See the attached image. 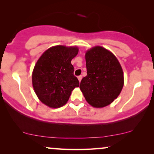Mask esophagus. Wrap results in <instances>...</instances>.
Returning a JSON list of instances; mask_svg holds the SVG:
<instances>
[{"mask_svg":"<svg viewBox=\"0 0 154 154\" xmlns=\"http://www.w3.org/2000/svg\"><path fill=\"white\" fill-rule=\"evenodd\" d=\"M77 78H78V79H79V82H81L82 79V75H79V76H78V77H77Z\"/></svg>","mask_w":154,"mask_h":154,"instance_id":"esophagus-1","label":"esophagus"}]
</instances>
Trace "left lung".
Instances as JSON below:
<instances>
[{
  "mask_svg": "<svg viewBox=\"0 0 154 154\" xmlns=\"http://www.w3.org/2000/svg\"><path fill=\"white\" fill-rule=\"evenodd\" d=\"M85 59L87 75L83 77L79 86L85 99L95 108L109 105L123 87L121 65L111 52L101 46L88 51Z\"/></svg>",
  "mask_w": 154,
  "mask_h": 154,
  "instance_id": "left-lung-1",
  "label": "left lung"
}]
</instances>
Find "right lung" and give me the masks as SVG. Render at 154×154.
Returning a JSON list of instances; mask_svg holds the SVG:
<instances>
[{"label":"right lung","mask_w":154,"mask_h":154,"mask_svg":"<svg viewBox=\"0 0 154 154\" xmlns=\"http://www.w3.org/2000/svg\"><path fill=\"white\" fill-rule=\"evenodd\" d=\"M78 53L77 47L56 46L43 53L34 66L32 85L40 101L51 108H60L78 87L71 60Z\"/></svg>","instance_id":"add662e5"}]
</instances>
